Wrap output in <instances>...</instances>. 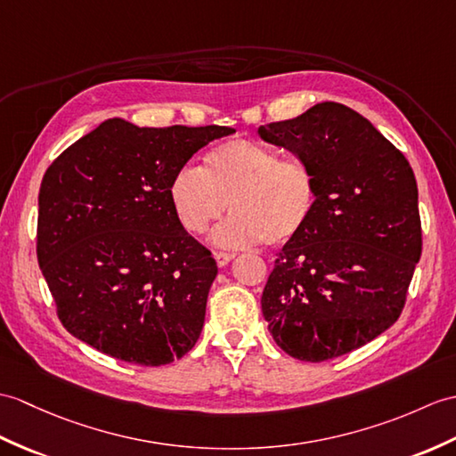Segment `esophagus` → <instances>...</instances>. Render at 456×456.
I'll use <instances>...</instances> for the list:
<instances>
[{"instance_id": "34e87169", "label": "esophagus", "mask_w": 456, "mask_h": 456, "mask_svg": "<svg viewBox=\"0 0 456 456\" xmlns=\"http://www.w3.org/2000/svg\"><path fill=\"white\" fill-rule=\"evenodd\" d=\"M235 258V254L232 252H224V250H217L216 252V260H217V264L219 266H227V264Z\"/></svg>"}]
</instances>
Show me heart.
<instances>
[{
    "mask_svg": "<svg viewBox=\"0 0 456 456\" xmlns=\"http://www.w3.org/2000/svg\"><path fill=\"white\" fill-rule=\"evenodd\" d=\"M168 198L188 232L202 235L229 208L232 216L214 231L217 245L239 248L264 240L280 247L311 225L319 178L299 159H283L254 140H231L211 147L202 168H178Z\"/></svg>",
    "mask_w": 456,
    "mask_h": 456,
    "instance_id": "b5f03b06",
    "label": "heart"
}]
</instances>
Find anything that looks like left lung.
I'll use <instances>...</instances> for the list:
<instances>
[{"instance_id": "obj_1", "label": "left lung", "mask_w": 456, "mask_h": 456, "mask_svg": "<svg viewBox=\"0 0 456 456\" xmlns=\"http://www.w3.org/2000/svg\"><path fill=\"white\" fill-rule=\"evenodd\" d=\"M258 134L319 178L311 225L278 252L262 293L272 338L301 362L354 352L404 309L421 256L414 171L371 122L340 102L314 104Z\"/></svg>"}]
</instances>
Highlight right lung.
Segmentation results:
<instances>
[{
	"label": "right lung",
	"mask_w": 456,
	"mask_h": 456,
	"mask_svg": "<svg viewBox=\"0 0 456 456\" xmlns=\"http://www.w3.org/2000/svg\"><path fill=\"white\" fill-rule=\"evenodd\" d=\"M231 132L110 118L54 159L38 194L37 258L69 334L145 367L194 347L217 264L178 221L168 184Z\"/></svg>",
	"instance_id": "obj_1"
}]
</instances>
